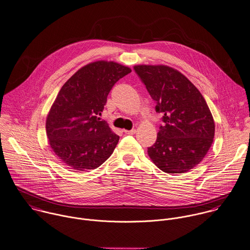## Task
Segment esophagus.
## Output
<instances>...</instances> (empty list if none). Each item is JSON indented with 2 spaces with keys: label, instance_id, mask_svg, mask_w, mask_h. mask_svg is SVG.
Instances as JSON below:
<instances>
[{
  "label": "esophagus",
  "instance_id": "obj_1",
  "mask_svg": "<svg viewBox=\"0 0 250 250\" xmlns=\"http://www.w3.org/2000/svg\"><path fill=\"white\" fill-rule=\"evenodd\" d=\"M136 132L135 129H131V130H125V134H134Z\"/></svg>",
  "mask_w": 250,
  "mask_h": 250
}]
</instances>
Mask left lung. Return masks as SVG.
<instances>
[{
  "label": "left lung",
  "instance_id": "obj_1",
  "mask_svg": "<svg viewBox=\"0 0 250 250\" xmlns=\"http://www.w3.org/2000/svg\"><path fill=\"white\" fill-rule=\"evenodd\" d=\"M134 70L163 114L157 141L148 148L152 162L166 173H184L198 166L212 145L215 124L199 89L167 65H135Z\"/></svg>",
  "mask_w": 250,
  "mask_h": 250
}]
</instances>
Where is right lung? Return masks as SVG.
<instances>
[{"mask_svg": "<svg viewBox=\"0 0 250 250\" xmlns=\"http://www.w3.org/2000/svg\"><path fill=\"white\" fill-rule=\"evenodd\" d=\"M131 72L114 61L99 60L78 70L61 87L45 121L48 143L69 168L100 167L114 152L119 135L99 116L114 84Z\"/></svg>", "mask_w": 250, "mask_h": 250, "instance_id": "obj_1", "label": "right lung"}]
</instances>
